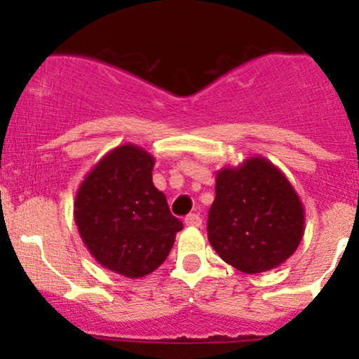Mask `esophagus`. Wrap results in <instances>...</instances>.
<instances>
[{
	"label": "esophagus",
	"instance_id": "1",
	"mask_svg": "<svg viewBox=\"0 0 359 359\" xmlns=\"http://www.w3.org/2000/svg\"><path fill=\"white\" fill-rule=\"evenodd\" d=\"M184 222H186V226H189V227H200L201 226V217L198 215V213H189V215L186 217V220H184Z\"/></svg>",
	"mask_w": 359,
	"mask_h": 359
}]
</instances>
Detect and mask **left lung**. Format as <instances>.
Listing matches in <instances>:
<instances>
[{
	"label": "left lung",
	"mask_w": 359,
	"mask_h": 359,
	"mask_svg": "<svg viewBox=\"0 0 359 359\" xmlns=\"http://www.w3.org/2000/svg\"><path fill=\"white\" fill-rule=\"evenodd\" d=\"M304 222L299 194L269 159L253 156L217 172L208 241L224 262L241 273L281 266L300 245Z\"/></svg>",
	"instance_id": "obj_1"
}]
</instances>
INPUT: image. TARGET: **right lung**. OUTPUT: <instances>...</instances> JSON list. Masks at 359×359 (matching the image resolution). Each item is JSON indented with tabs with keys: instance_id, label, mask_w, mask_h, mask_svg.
Returning a JSON list of instances; mask_svg holds the SVG:
<instances>
[{
	"instance_id": "obj_1",
	"label": "right lung",
	"mask_w": 359,
	"mask_h": 359,
	"mask_svg": "<svg viewBox=\"0 0 359 359\" xmlns=\"http://www.w3.org/2000/svg\"><path fill=\"white\" fill-rule=\"evenodd\" d=\"M154 156L135 144L109 151L79 186L74 222L83 243L106 269L142 278L158 269L182 229L153 184Z\"/></svg>"
}]
</instances>
